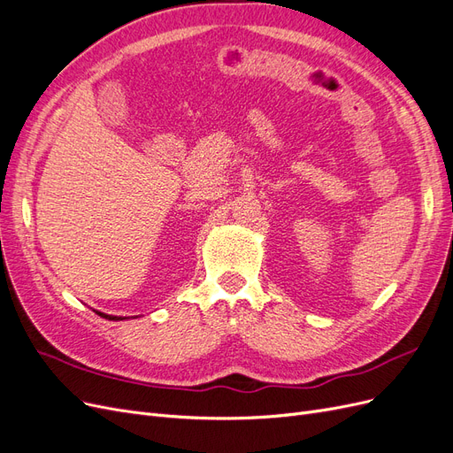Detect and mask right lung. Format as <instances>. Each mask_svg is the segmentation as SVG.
I'll return each instance as SVG.
<instances>
[{
  "mask_svg": "<svg viewBox=\"0 0 453 453\" xmlns=\"http://www.w3.org/2000/svg\"><path fill=\"white\" fill-rule=\"evenodd\" d=\"M96 314H99L101 318H105V319H112V322H119V319H126V318H122V316L119 318V316H111V314H105V312H97V311H96Z\"/></svg>",
  "mask_w": 453,
  "mask_h": 453,
  "instance_id": "add662e5",
  "label": "right lung"
}]
</instances>
